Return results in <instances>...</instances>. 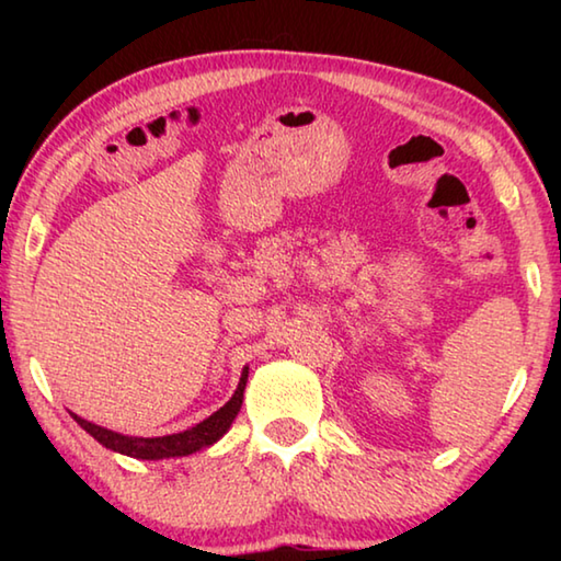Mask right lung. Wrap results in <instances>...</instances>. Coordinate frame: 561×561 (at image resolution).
Returning <instances> with one entry per match:
<instances>
[{"label":"right lung","instance_id":"add662e5","mask_svg":"<svg viewBox=\"0 0 561 561\" xmlns=\"http://www.w3.org/2000/svg\"><path fill=\"white\" fill-rule=\"evenodd\" d=\"M247 374H250V366L242 368L240 383H237V391L232 393L230 401H227L220 411H215L210 417H205L203 423H197L195 428H187L183 433L173 435H160V438H136V435H121L116 431L101 428L96 423L83 421V417L73 415V421L81 425L83 431L93 435L103 448L113 453L128 455V458L138 460H163V458H183V455H193L203 448H210L222 435L230 431L232 421L240 413L242 398H244V386H247Z\"/></svg>","mask_w":561,"mask_h":561}]
</instances>
